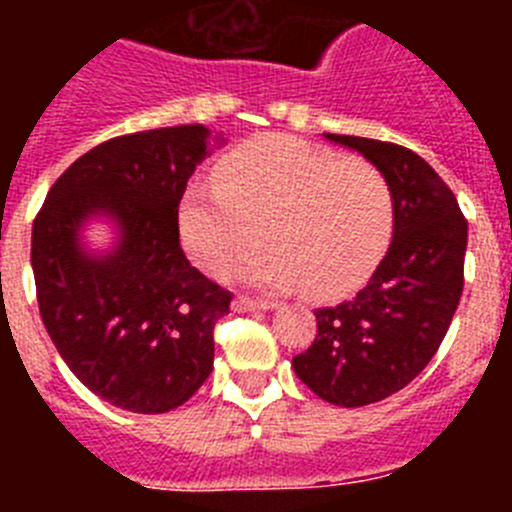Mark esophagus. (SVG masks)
Segmentation results:
<instances>
[{"instance_id":"obj_1","label":"esophagus","mask_w":512,"mask_h":512,"mask_svg":"<svg viewBox=\"0 0 512 512\" xmlns=\"http://www.w3.org/2000/svg\"><path fill=\"white\" fill-rule=\"evenodd\" d=\"M274 302L269 300H253V297H235L233 300V310L235 312H251V310H271Z\"/></svg>"}]
</instances>
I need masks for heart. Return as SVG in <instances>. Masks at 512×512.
Instances as JSON below:
<instances>
[{
	"instance_id": "heart-1",
	"label": "heart",
	"mask_w": 512,
	"mask_h": 512,
	"mask_svg": "<svg viewBox=\"0 0 512 512\" xmlns=\"http://www.w3.org/2000/svg\"><path fill=\"white\" fill-rule=\"evenodd\" d=\"M179 230L212 277H230L266 235L274 251L243 266L241 279L338 297L359 287L390 246L395 194L364 158L264 135L230 151L217 182L189 184Z\"/></svg>"
}]
</instances>
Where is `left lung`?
Returning <instances> with one entry per match:
<instances>
[{"mask_svg": "<svg viewBox=\"0 0 512 512\" xmlns=\"http://www.w3.org/2000/svg\"><path fill=\"white\" fill-rule=\"evenodd\" d=\"M325 138L359 151L387 176L395 230L366 287L315 310L318 336L292 366L325 402L361 408L413 382L441 346L464 289L467 220L454 192L410 148L356 135Z\"/></svg>", "mask_w": 512, "mask_h": 512, "instance_id": "8db88e82", "label": "left lung"}]
</instances>
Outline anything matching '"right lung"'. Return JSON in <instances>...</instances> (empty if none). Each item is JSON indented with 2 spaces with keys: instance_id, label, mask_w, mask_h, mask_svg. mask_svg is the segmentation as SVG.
<instances>
[{
  "instance_id": "obj_1",
  "label": "right lung",
  "mask_w": 512,
  "mask_h": 512,
  "mask_svg": "<svg viewBox=\"0 0 512 512\" xmlns=\"http://www.w3.org/2000/svg\"><path fill=\"white\" fill-rule=\"evenodd\" d=\"M207 138L205 125H176L104 140L58 176L33 223L48 336L84 387L130 413H169L200 390L215 359L212 330L230 312L233 295L179 243V202L212 153ZM94 216L116 225L110 252L80 243Z\"/></svg>"
}]
</instances>
